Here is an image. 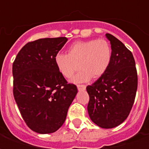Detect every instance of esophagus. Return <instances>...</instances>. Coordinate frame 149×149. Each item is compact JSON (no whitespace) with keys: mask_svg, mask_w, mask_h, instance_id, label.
Listing matches in <instances>:
<instances>
[{"mask_svg":"<svg viewBox=\"0 0 149 149\" xmlns=\"http://www.w3.org/2000/svg\"><path fill=\"white\" fill-rule=\"evenodd\" d=\"M85 88H86V85L84 84H77L78 90H84Z\"/></svg>","mask_w":149,"mask_h":149,"instance_id":"obj_1","label":"esophagus"}]
</instances>
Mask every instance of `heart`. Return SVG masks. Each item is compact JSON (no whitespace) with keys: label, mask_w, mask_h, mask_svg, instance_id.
Returning a JSON list of instances; mask_svg holds the SVG:
<instances>
[{"label":"heart","mask_w":149,"mask_h":149,"mask_svg":"<svg viewBox=\"0 0 149 149\" xmlns=\"http://www.w3.org/2000/svg\"><path fill=\"white\" fill-rule=\"evenodd\" d=\"M111 61V45L102 38L74 42L69 46L68 54L57 53L54 58L58 71L65 78L71 77L78 67L81 68L72 78L77 83L100 77L108 70Z\"/></svg>","instance_id":"heart-1"}]
</instances>
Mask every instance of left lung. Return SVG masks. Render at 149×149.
I'll list each match as a JSON object with an SVG mask.
<instances>
[{
	"label": "left lung",
	"instance_id": "8db88e82",
	"mask_svg": "<svg viewBox=\"0 0 149 149\" xmlns=\"http://www.w3.org/2000/svg\"><path fill=\"white\" fill-rule=\"evenodd\" d=\"M112 61L106 72L86 87L91 120L100 128H112L125 121L131 112L137 89V72L132 52L112 34Z\"/></svg>",
	"mask_w": 149,
	"mask_h": 149
}]
</instances>
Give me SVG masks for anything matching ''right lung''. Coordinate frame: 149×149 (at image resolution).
<instances>
[{"mask_svg": "<svg viewBox=\"0 0 149 149\" xmlns=\"http://www.w3.org/2000/svg\"><path fill=\"white\" fill-rule=\"evenodd\" d=\"M67 40L61 37L29 41L13 64L16 103L28 127L38 133H52L61 127L77 93L54 61Z\"/></svg>", "mask_w": 149, "mask_h": 149, "instance_id": "right-lung-1", "label": "right lung"}]
</instances>
